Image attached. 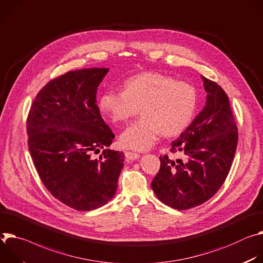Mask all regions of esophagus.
I'll use <instances>...</instances> for the list:
<instances>
[{
  "mask_svg": "<svg viewBox=\"0 0 263 263\" xmlns=\"http://www.w3.org/2000/svg\"><path fill=\"white\" fill-rule=\"evenodd\" d=\"M125 158L127 160H130V161H134V160H137L140 158V155L136 154V153H132V152H126L125 153Z\"/></svg>",
  "mask_w": 263,
  "mask_h": 263,
  "instance_id": "1",
  "label": "esophagus"
}]
</instances>
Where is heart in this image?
Returning <instances> with one entry per match:
<instances>
[{"mask_svg":"<svg viewBox=\"0 0 263 263\" xmlns=\"http://www.w3.org/2000/svg\"><path fill=\"white\" fill-rule=\"evenodd\" d=\"M196 101L191 84L157 73H143L127 79L124 91L104 92L99 105L112 122H125L140 109L142 117L124 129L119 143L127 149L146 151L160 133L166 137L182 133L193 118Z\"/></svg>","mask_w":263,"mask_h":263,"instance_id":"obj_1","label":"heart"}]
</instances>
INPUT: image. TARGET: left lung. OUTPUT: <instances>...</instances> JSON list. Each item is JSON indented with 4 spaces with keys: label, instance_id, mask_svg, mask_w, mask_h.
<instances>
[{
    "label": "left lung",
    "instance_id": "obj_1",
    "mask_svg": "<svg viewBox=\"0 0 263 263\" xmlns=\"http://www.w3.org/2000/svg\"><path fill=\"white\" fill-rule=\"evenodd\" d=\"M206 103L191 124L171 142V153L184 160L161 157V167L152 183L165 205L187 210L210 199L222 186L234 159L238 133L229 98L214 81L201 76Z\"/></svg>",
    "mask_w": 263,
    "mask_h": 263
}]
</instances>
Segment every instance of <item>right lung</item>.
Listing matches in <instances>:
<instances>
[{
  "label": "right lung",
  "instance_id": "1",
  "mask_svg": "<svg viewBox=\"0 0 263 263\" xmlns=\"http://www.w3.org/2000/svg\"><path fill=\"white\" fill-rule=\"evenodd\" d=\"M107 68L70 71L48 82L27 119L28 146L50 193L78 211L98 209L116 194L124 154L109 149L115 138L97 106ZM104 152L99 159L91 155Z\"/></svg>",
  "mask_w": 263,
  "mask_h": 263
}]
</instances>
